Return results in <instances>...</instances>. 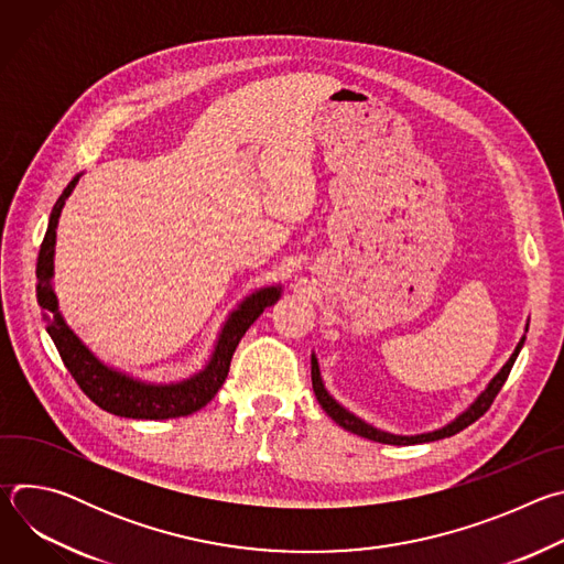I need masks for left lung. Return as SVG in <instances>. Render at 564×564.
<instances>
[{"mask_svg": "<svg viewBox=\"0 0 564 564\" xmlns=\"http://www.w3.org/2000/svg\"><path fill=\"white\" fill-rule=\"evenodd\" d=\"M527 330H529V326H527ZM527 330H524V333H527ZM524 339H527V335L518 341L513 355H511L509 361L500 368V372L489 381V386H487L485 390H481V392L477 394V399L473 401V404H470L464 413H459V415H457L453 422H448L446 426L435 429V431H429V433H420V435H394V433L381 431V429H377V426L364 422L361 417H357V415L350 413L348 409H344V406L339 404V401L326 390L324 379H321L318 361H316L314 355H312V388H314V394H316V401L321 404V409H324L341 429H346V431H350V433H355V435H359V437H366V440H372V442H381V444H392V446H411V444L435 442V440H444V437H451V435L464 431L466 426H470L475 420H479L481 415H485V413L491 409L494 399L498 397L500 388L505 386V381H507V377H509V372H511V368H513V364H516V359H518V355H520V350H522V346H524Z\"/></svg>", "mask_w": 564, "mask_h": 564, "instance_id": "1", "label": "left lung"}]
</instances>
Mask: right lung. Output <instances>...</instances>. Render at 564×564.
Masks as SVG:
<instances>
[{
	"label": "right lung",
	"mask_w": 564,
	"mask_h": 564,
	"mask_svg": "<svg viewBox=\"0 0 564 564\" xmlns=\"http://www.w3.org/2000/svg\"><path fill=\"white\" fill-rule=\"evenodd\" d=\"M79 176L83 174H77L64 187L62 196L53 205V212L48 216V227L40 248V257H37V270H35L37 303L44 312L46 330L64 366L77 381V386L83 388V392L102 411L118 417H129V420H172V417L192 415L200 411L205 404H209L212 397L218 392V388L223 386L229 372V361L238 341L243 339V335L263 314V310L279 301L281 285L261 288L240 301L238 307L229 312L227 321L223 324L214 352L205 364V368L183 381H170V383L144 381L118 368L107 366L66 326V321L57 305L55 290H53L55 229H57L62 207L70 196V192L75 189Z\"/></svg>",
	"instance_id": "right-lung-1"
}]
</instances>
